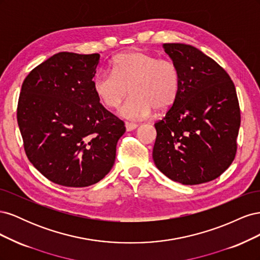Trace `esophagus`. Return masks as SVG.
<instances>
[{
	"mask_svg": "<svg viewBox=\"0 0 260 260\" xmlns=\"http://www.w3.org/2000/svg\"><path fill=\"white\" fill-rule=\"evenodd\" d=\"M125 129H127V131H133L135 129L138 128V124L135 123V122H129V121H125Z\"/></svg>",
	"mask_w": 260,
	"mask_h": 260,
	"instance_id": "1",
	"label": "esophagus"
}]
</instances>
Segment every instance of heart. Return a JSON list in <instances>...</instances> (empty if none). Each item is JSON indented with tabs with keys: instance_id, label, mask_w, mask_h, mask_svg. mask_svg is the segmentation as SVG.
Here are the masks:
<instances>
[{
	"instance_id": "heart-1",
	"label": "heart",
	"mask_w": 260,
	"mask_h": 260,
	"mask_svg": "<svg viewBox=\"0 0 260 260\" xmlns=\"http://www.w3.org/2000/svg\"><path fill=\"white\" fill-rule=\"evenodd\" d=\"M132 93L120 109L130 119H143L154 109L166 111L176 103L181 90V73L174 60L132 50L118 54L113 72L100 70L93 78V90L105 107L116 109Z\"/></svg>"
}]
</instances>
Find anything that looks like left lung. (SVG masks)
<instances>
[{
    "label": "left lung",
    "instance_id": "8db88e82",
    "mask_svg": "<svg viewBox=\"0 0 260 260\" xmlns=\"http://www.w3.org/2000/svg\"><path fill=\"white\" fill-rule=\"evenodd\" d=\"M162 48L181 73L180 94L155 123L153 159L176 182L194 185L218 178L237 154L241 112L230 76L192 45Z\"/></svg>",
    "mask_w": 260,
    "mask_h": 260
}]
</instances>
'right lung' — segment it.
I'll return each instance as SVG.
<instances>
[{"mask_svg":"<svg viewBox=\"0 0 260 260\" xmlns=\"http://www.w3.org/2000/svg\"><path fill=\"white\" fill-rule=\"evenodd\" d=\"M100 54L60 52L31 70L21 85L17 121L30 162L52 182L98 183L112 167L125 131L93 90Z\"/></svg>","mask_w":260,"mask_h":260,"instance_id":"add662e5","label":"right lung"}]
</instances>
